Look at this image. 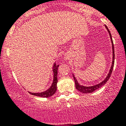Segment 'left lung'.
<instances>
[{
    "label": "left lung",
    "instance_id": "1",
    "mask_svg": "<svg viewBox=\"0 0 126 126\" xmlns=\"http://www.w3.org/2000/svg\"><path fill=\"white\" fill-rule=\"evenodd\" d=\"M105 27H106V28L107 29V30H108L109 33H110V37H111V42H112V51H113V59H112L113 60H112V65H111V69H110V72H109V74H108V76H107V77H106V79H105V80H104L102 82H101V83H99L98 84H96V85H94V86H90V87H86V86H83L80 85V84H79L78 83V82H77V80H76V78H75L74 76H73V78H74V81H75V84H76V88L78 90H79V91L81 92L84 93V94H86V93H87V94H89V93H92V92H94V90H96V89H97L100 88V87H102V86H104V84H105V83H107V81H108V80H109L110 77H111V73H112V70H113V67H114V59H115V53H114V43H113V41H112V37H111V33H110V30H109L108 28H107V25H105Z\"/></svg>",
    "mask_w": 126,
    "mask_h": 126
}]
</instances>
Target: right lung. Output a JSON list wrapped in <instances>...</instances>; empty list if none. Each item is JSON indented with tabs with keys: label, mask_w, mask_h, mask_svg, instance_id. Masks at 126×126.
Here are the masks:
<instances>
[{
	"label": "right lung",
	"mask_w": 126,
	"mask_h": 126,
	"mask_svg": "<svg viewBox=\"0 0 126 126\" xmlns=\"http://www.w3.org/2000/svg\"><path fill=\"white\" fill-rule=\"evenodd\" d=\"M59 67V65L56 64L55 63L54 66L53 68V83H52L51 87L49 89L46 90V91L43 92L42 93H31L29 92L30 94L32 95L37 96H40L43 97H50L53 95V94H55L56 91V84L58 82V79H57V74H58V68Z\"/></svg>",
	"instance_id": "add662e5"
}]
</instances>
